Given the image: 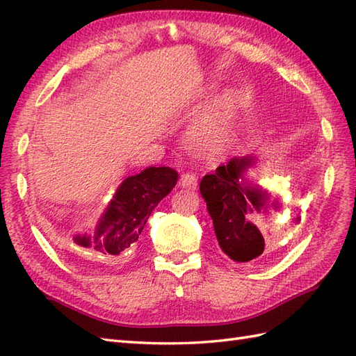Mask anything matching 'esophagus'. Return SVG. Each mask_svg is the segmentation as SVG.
Here are the masks:
<instances>
[{
    "label": "esophagus",
    "instance_id": "esophagus-1",
    "mask_svg": "<svg viewBox=\"0 0 356 356\" xmlns=\"http://www.w3.org/2000/svg\"><path fill=\"white\" fill-rule=\"evenodd\" d=\"M179 186L180 188H188V189H195L197 188V177L193 172H184L179 179Z\"/></svg>",
    "mask_w": 356,
    "mask_h": 356
}]
</instances>
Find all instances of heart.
Listing matches in <instances>:
<instances>
[{
	"label": "heart",
	"instance_id": "heart-1",
	"mask_svg": "<svg viewBox=\"0 0 356 356\" xmlns=\"http://www.w3.org/2000/svg\"><path fill=\"white\" fill-rule=\"evenodd\" d=\"M241 103V94L235 89H227L193 121L188 138L198 153L212 154L220 150L230 134Z\"/></svg>",
	"mask_w": 356,
	"mask_h": 356
}]
</instances>
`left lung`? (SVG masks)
<instances>
[{"label": "left lung", "instance_id": "8db88e82", "mask_svg": "<svg viewBox=\"0 0 356 356\" xmlns=\"http://www.w3.org/2000/svg\"><path fill=\"white\" fill-rule=\"evenodd\" d=\"M253 162L250 156L234 158L200 181V193L208 206L220 249L235 262H253L259 258L266 241L252 220L268 208L279 209V203L271 200L267 191L245 181L243 175Z\"/></svg>", "mask_w": 356, "mask_h": 356}]
</instances>
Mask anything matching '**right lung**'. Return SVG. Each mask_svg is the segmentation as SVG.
<instances>
[{
  "label": "right lung",
  "mask_w": 356,
  "mask_h": 356,
  "mask_svg": "<svg viewBox=\"0 0 356 356\" xmlns=\"http://www.w3.org/2000/svg\"><path fill=\"white\" fill-rule=\"evenodd\" d=\"M179 175L170 167H150L120 185L98 226L74 236L81 247L106 258H118L134 247L150 213L176 186Z\"/></svg>",
  "instance_id": "add662e5"
}]
</instances>
